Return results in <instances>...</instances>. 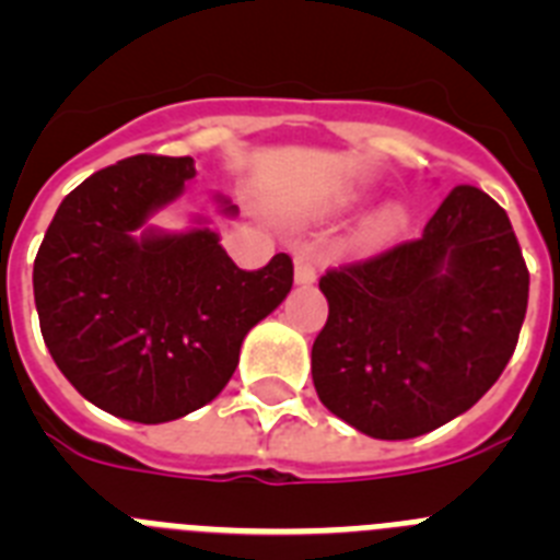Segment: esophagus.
Segmentation results:
<instances>
[{
	"mask_svg": "<svg viewBox=\"0 0 560 560\" xmlns=\"http://www.w3.org/2000/svg\"><path fill=\"white\" fill-rule=\"evenodd\" d=\"M294 277L300 285H311L316 280V266L311 257H296L294 264Z\"/></svg>",
	"mask_w": 560,
	"mask_h": 560,
	"instance_id": "1",
	"label": "esophagus"
}]
</instances>
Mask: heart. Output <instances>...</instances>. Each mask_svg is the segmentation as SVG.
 <instances>
[{"mask_svg": "<svg viewBox=\"0 0 560 560\" xmlns=\"http://www.w3.org/2000/svg\"><path fill=\"white\" fill-rule=\"evenodd\" d=\"M409 226V212L404 207H387L381 210L368 226V241L370 244H389L395 237H400Z\"/></svg>", "mask_w": 560, "mask_h": 560, "instance_id": "obj_1", "label": "heart"}]
</instances>
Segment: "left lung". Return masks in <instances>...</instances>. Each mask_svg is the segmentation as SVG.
<instances>
[{
    "mask_svg": "<svg viewBox=\"0 0 560 560\" xmlns=\"http://www.w3.org/2000/svg\"><path fill=\"white\" fill-rule=\"evenodd\" d=\"M319 289L328 323L311 350L316 395L370 438L409 440L497 384L527 314L530 271L508 212L459 185L423 235L328 269Z\"/></svg>",
    "mask_w": 560,
    "mask_h": 560,
    "instance_id": "obj_1",
    "label": "left lung"
}]
</instances>
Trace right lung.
<instances>
[{
  "mask_svg": "<svg viewBox=\"0 0 560 560\" xmlns=\"http://www.w3.org/2000/svg\"><path fill=\"white\" fill-rule=\"evenodd\" d=\"M192 176V156L156 153L92 173L61 201L33 264L38 325L58 370L95 407L133 423L210 404L235 373L244 336L294 283L285 252L246 271L210 230L132 235Z\"/></svg>",
  "mask_w": 560,
  "mask_h": 560,
  "instance_id": "right-lung-1",
  "label": "right lung"
}]
</instances>
